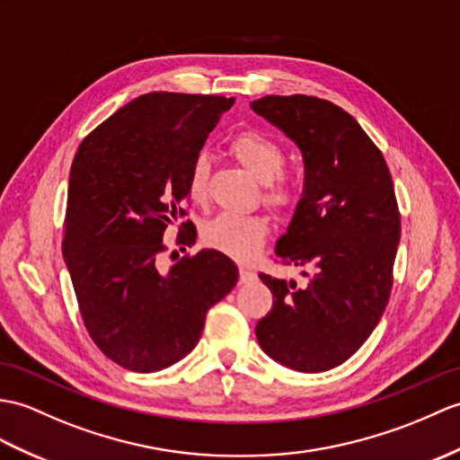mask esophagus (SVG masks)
Here are the masks:
<instances>
[{"mask_svg":"<svg viewBox=\"0 0 460 460\" xmlns=\"http://www.w3.org/2000/svg\"><path fill=\"white\" fill-rule=\"evenodd\" d=\"M239 279H241V282H252L256 279V274L251 269H247V266H241Z\"/></svg>","mask_w":460,"mask_h":460,"instance_id":"1","label":"esophagus"}]
</instances>
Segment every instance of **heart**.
Wrapping results in <instances>:
<instances>
[{"instance_id":"heart-1","label":"heart","mask_w":460,"mask_h":460,"mask_svg":"<svg viewBox=\"0 0 460 460\" xmlns=\"http://www.w3.org/2000/svg\"><path fill=\"white\" fill-rule=\"evenodd\" d=\"M231 153L239 163L264 181V199L274 208H288L296 199V184L284 174L286 153L272 137L261 131H243L233 137ZM211 158L199 151L190 163L188 188L196 201L208 198ZM269 223L261 216L221 213L208 223L204 239L211 249L226 252L237 261H251L262 249Z\"/></svg>"}]
</instances>
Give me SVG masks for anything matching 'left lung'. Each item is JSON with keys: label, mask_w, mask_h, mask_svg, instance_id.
<instances>
[{"label": "left lung", "mask_w": 460, "mask_h": 460, "mask_svg": "<svg viewBox=\"0 0 460 460\" xmlns=\"http://www.w3.org/2000/svg\"><path fill=\"white\" fill-rule=\"evenodd\" d=\"M251 108L304 155L305 190L276 254L314 269L305 286L259 274L274 300L256 339L288 368L323 372L355 355L388 305L400 243L392 176L380 148L335 103L294 93Z\"/></svg>", "instance_id": "1"}]
</instances>
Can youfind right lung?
Here are the masks:
<instances>
[{"label": "right lung", "mask_w": 460, "mask_h": 460, "mask_svg": "<svg viewBox=\"0 0 460 460\" xmlns=\"http://www.w3.org/2000/svg\"><path fill=\"white\" fill-rule=\"evenodd\" d=\"M233 102L145 93L95 127L72 160L62 254L92 341L127 370L156 372L184 358L209 307L239 280L234 262L213 249L160 270L164 231L186 217L191 158ZM178 229L176 243L191 247L194 223Z\"/></svg>", "instance_id": "add662e5"}]
</instances>
